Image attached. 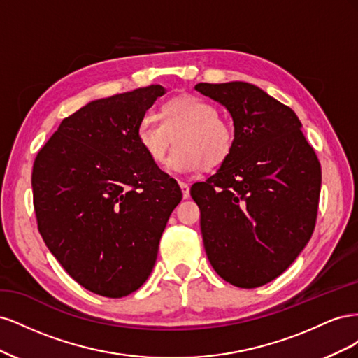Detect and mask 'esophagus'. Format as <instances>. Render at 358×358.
Masks as SVG:
<instances>
[{
	"mask_svg": "<svg viewBox=\"0 0 358 358\" xmlns=\"http://www.w3.org/2000/svg\"><path fill=\"white\" fill-rule=\"evenodd\" d=\"M179 185H180V189H182V196H183V199H188V197H189V185H188V183H185V182H179Z\"/></svg>",
	"mask_w": 358,
	"mask_h": 358,
	"instance_id": "esophagus-1",
	"label": "esophagus"
}]
</instances>
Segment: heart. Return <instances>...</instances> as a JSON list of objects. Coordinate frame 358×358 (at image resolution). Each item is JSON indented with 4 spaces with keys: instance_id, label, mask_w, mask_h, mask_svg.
<instances>
[{
    "instance_id": "b5f03b06",
    "label": "heart",
    "mask_w": 358,
    "mask_h": 358,
    "mask_svg": "<svg viewBox=\"0 0 358 358\" xmlns=\"http://www.w3.org/2000/svg\"><path fill=\"white\" fill-rule=\"evenodd\" d=\"M161 121L145 116L137 127V142L155 164L164 162L176 136L169 167L179 173L216 169L229 159L236 143L233 125L218 116L216 106L197 95H180L166 101Z\"/></svg>"
}]
</instances>
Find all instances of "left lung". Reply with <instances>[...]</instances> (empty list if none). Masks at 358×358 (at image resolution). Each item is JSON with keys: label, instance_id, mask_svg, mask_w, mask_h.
<instances>
[{"label": "left lung", "instance_id": "obj_1", "mask_svg": "<svg viewBox=\"0 0 358 358\" xmlns=\"http://www.w3.org/2000/svg\"><path fill=\"white\" fill-rule=\"evenodd\" d=\"M234 122L233 152L206 182L194 183L206 254L239 288L278 278L315 229L321 164L288 106L246 82L197 83Z\"/></svg>", "mask_w": 358, "mask_h": 358}]
</instances>
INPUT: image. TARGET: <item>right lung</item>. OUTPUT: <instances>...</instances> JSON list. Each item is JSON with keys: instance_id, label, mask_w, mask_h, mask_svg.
I'll list each match as a JSON object with an SVG mask.
<instances>
[{"instance_id": "add662e5", "label": "right lung", "mask_w": 358, "mask_h": 358, "mask_svg": "<svg viewBox=\"0 0 358 358\" xmlns=\"http://www.w3.org/2000/svg\"><path fill=\"white\" fill-rule=\"evenodd\" d=\"M166 92L150 85L91 101L64 119L32 166L43 241L76 282L95 294L119 299L145 284L182 200L178 182L136 136L146 110Z\"/></svg>"}]
</instances>
